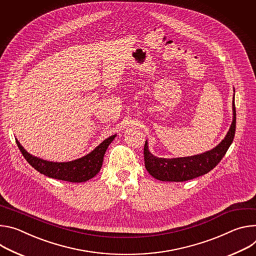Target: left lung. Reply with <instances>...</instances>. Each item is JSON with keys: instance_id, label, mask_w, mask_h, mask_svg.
Returning <instances> with one entry per match:
<instances>
[{"instance_id": "left-lung-1", "label": "left lung", "mask_w": 256, "mask_h": 256, "mask_svg": "<svg viewBox=\"0 0 256 256\" xmlns=\"http://www.w3.org/2000/svg\"><path fill=\"white\" fill-rule=\"evenodd\" d=\"M235 92V90H234ZM236 131L235 94L233 98V121L226 137L214 148L200 154L176 158H156L144 144V164L148 172L156 179L168 182H183L208 173L220 162L229 150Z\"/></svg>"}]
</instances>
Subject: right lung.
<instances>
[{"mask_svg":"<svg viewBox=\"0 0 256 256\" xmlns=\"http://www.w3.org/2000/svg\"><path fill=\"white\" fill-rule=\"evenodd\" d=\"M115 137L116 134L110 136L88 154L67 162H54L38 158L28 154L17 139L16 144L28 164L40 174L62 181L80 183L94 178L100 171L104 152Z\"/></svg>","mask_w":256,"mask_h":256,"instance_id":"obj_1","label":"right lung"}]
</instances>
